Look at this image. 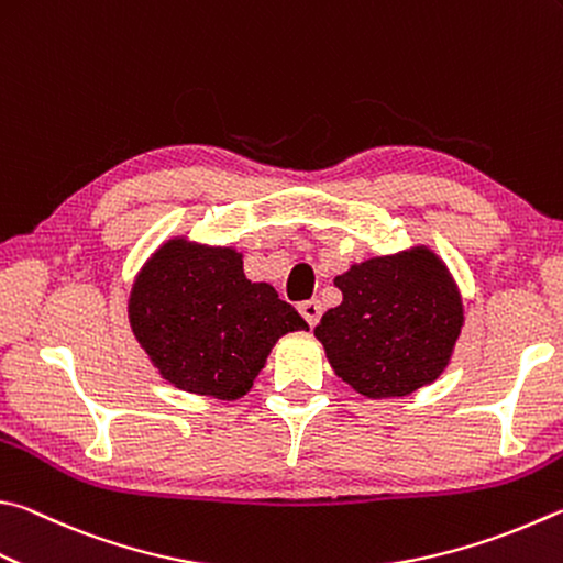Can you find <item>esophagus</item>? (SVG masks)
Masks as SVG:
<instances>
[{
  "mask_svg": "<svg viewBox=\"0 0 563 563\" xmlns=\"http://www.w3.org/2000/svg\"><path fill=\"white\" fill-rule=\"evenodd\" d=\"M300 314L308 320L310 327H314L317 322H320L322 317V302L320 300H308V302H300Z\"/></svg>",
  "mask_w": 563,
  "mask_h": 563,
  "instance_id": "34e87169",
  "label": "esophagus"
}]
</instances>
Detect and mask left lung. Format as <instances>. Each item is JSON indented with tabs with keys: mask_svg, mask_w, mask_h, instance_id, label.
Wrapping results in <instances>:
<instances>
[{
	"mask_svg": "<svg viewBox=\"0 0 563 563\" xmlns=\"http://www.w3.org/2000/svg\"><path fill=\"white\" fill-rule=\"evenodd\" d=\"M334 285L342 302L322 314L314 336L356 394L408 396L448 369L465 314L453 273L435 251L418 243L352 263Z\"/></svg>",
	"mask_w": 563,
	"mask_h": 563,
	"instance_id": "8db88e82",
	"label": "left lung"
}]
</instances>
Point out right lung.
<instances>
[{
  "instance_id": "obj_1",
  "label": "right lung",
  "mask_w": 563,
  "mask_h": 563,
  "mask_svg": "<svg viewBox=\"0 0 563 563\" xmlns=\"http://www.w3.org/2000/svg\"><path fill=\"white\" fill-rule=\"evenodd\" d=\"M128 320L159 376L181 391L236 401L283 334L308 330L273 285L251 283L243 253L175 236L132 283Z\"/></svg>"
}]
</instances>
